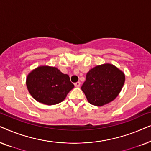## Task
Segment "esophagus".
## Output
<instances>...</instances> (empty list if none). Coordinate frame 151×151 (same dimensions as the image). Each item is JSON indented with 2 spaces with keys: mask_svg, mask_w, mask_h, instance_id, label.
<instances>
[{
  "mask_svg": "<svg viewBox=\"0 0 151 151\" xmlns=\"http://www.w3.org/2000/svg\"><path fill=\"white\" fill-rule=\"evenodd\" d=\"M80 84H81L80 82H76L75 84H74V85H75L76 87H80Z\"/></svg>",
  "mask_w": 151,
  "mask_h": 151,
  "instance_id": "1",
  "label": "esophagus"
}]
</instances>
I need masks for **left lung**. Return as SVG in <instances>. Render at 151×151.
Here are the masks:
<instances>
[{"instance_id":"1","label":"left lung","mask_w":151,"mask_h":151,"mask_svg":"<svg viewBox=\"0 0 151 151\" xmlns=\"http://www.w3.org/2000/svg\"><path fill=\"white\" fill-rule=\"evenodd\" d=\"M124 82L122 71L112 64L105 63L89 70L81 89L90 104L102 106L117 98Z\"/></svg>"}]
</instances>
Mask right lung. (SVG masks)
I'll list each match as a JSON object with an SVG mask.
<instances>
[{
  "mask_svg": "<svg viewBox=\"0 0 151 151\" xmlns=\"http://www.w3.org/2000/svg\"><path fill=\"white\" fill-rule=\"evenodd\" d=\"M27 89L38 102L54 105L63 102L73 88L69 76L55 67L39 66L32 70L26 79Z\"/></svg>",
  "mask_w": 151,
  "mask_h": 151,
  "instance_id": "1",
  "label": "right lung"
}]
</instances>
